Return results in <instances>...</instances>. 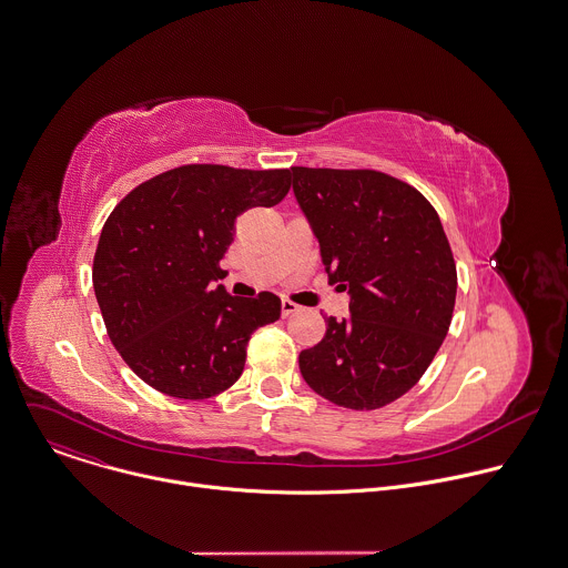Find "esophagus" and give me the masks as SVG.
Returning <instances> with one entry per match:
<instances>
[{
  "instance_id": "1",
  "label": "esophagus",
  "mask_w": 568,
  "mask_h": 568,
  "mask_svg": "<svg viewBox=\"0 0 568 568\" xmlns=\"http://www.w3.org/2000/svg\"><path fill=\"white\" fill-rule=\"evenodd\" d=\"M294 312H298V305L292 303V301H287V298H283V301H281V314H283V316H290V314H294Z\"/></svg>"
}]
</instances>
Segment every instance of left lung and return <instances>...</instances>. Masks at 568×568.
Returning a JSON list of instances; mask_svg holds the SVG:
<instances>
[{"label": "left lung", "mask_w": 568, "mask_h": 568, "mask_svg": "<svg viewBox=\"0 0 568 568\" xmlns=\"http://www.w3.org/2000/svg\"><path fill=\"white\" fill-rule=\"evenodd\" d=\"M292 176L352 314L325 321L323 341L298 356L301 374L338 407H385L420 381L452 325L458 276L440 216L385 172L292 168Z\"/></svg>", "instance_id": "1"}]
</instances>
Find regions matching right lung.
Segmentation results:
<instances>
[{
    "label": "right lung",
    "mask_w": 568,
    "mask_h": 568,
    "mask_svg": "<svg viewBox=\"0 0 568 568\" xmlns=\"http://www.w3.org/2000/svg\"><path fill=\"white\" fill-rule=\"evenodd\" d=\"M290 170L192 163L136 185L108 216L92 263L94 296L114 349L161 394L203 400L232 387L250 336L281 316V298L230 296L219 261L236 216L272 207Z\"/></svg>",
    "instance_id": "obj_1"
}]
</instances>
